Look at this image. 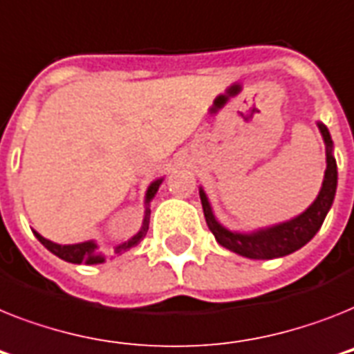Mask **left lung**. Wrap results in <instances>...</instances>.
<instances>
[{"label":"left lung","mask_w":354,"mask_h":354,"mask_svg":"<svg viewBox=\"0 0 354 354\" xmlns=\"http://www.w3.org/2000/svg\"><path fill=\"white\" fill-rule=\"evenodd\" d=\"M317 125L322 134V140L326 143L327 167L324 172V182H322L320 191H318V196L298 216L286 220V222L274 223V225L258 227L252 231H232V229H227L223 223H220V220L212 211V205L205 191H203V187H200V200H202L205 222L220 245L236 252L240 257L251 258V260H272V258L287 257V254L298 251L315 238V234L320 231L322 223L326 220L327 212L331 209L336 194V185H338V171H336V160L335 154H333L335 147H333L331 134L322 122H317Z\"/></svg>","instance_id":"1"}]
</instances>
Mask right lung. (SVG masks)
Returning a JSON list of instances; mask_svg holds the SVG:
<instances>
[{
  "instance_id": "right-lung-1",
  "label": "right lung",
  "mask_w": 354,
  "mask_h": 354,
  "mask_svg": "<svg viewBox=\"0 0 354 354\" xmlns=\"http://www.w3.org/2000/svg\"><path fill=\"white\" fill-rule=\"evenodd\" d=\"M163 176L156 178L154 182H151V185L147 187V191H145V200H143V205H145V211H143V220L142 225L138 229V232H134L131 238H129L127 242L120 243V245L114 249V254H122V252L129 251L134 245L140 243L145 234L149 231V222H151V202L152 198L156 196L158 189L162 185ZM34 236L43 243V247H47L48 251L56 254L57 258H62L65 261H71V263H85V266H96V263H103V261L107 260V257L100 251V245H97L94 240H87V242H80V243H67V245H62V243L50 242L47 238H43L39 232L32 231Z\"/></svg>"
}]
</instances>
